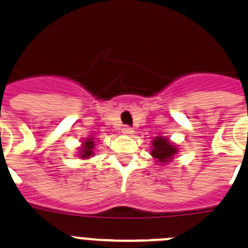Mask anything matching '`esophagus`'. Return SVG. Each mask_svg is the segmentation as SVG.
Returning a JSON list of instances; mask_svg holds the SVG:
<instances>
[{"instance_id":"1","label":"esophagus","mask_w":248,"mask_h":248,"mask_svg":"<svg viewBox=\"0 0 248 248\" xmlns=\"http://www.w3.org/2000/svg\"><path fill=\"white\" fill-rule=\"evenodd\" d=\"M122 133H124V135H127V136H130V135L133 133V128L130 126H124V128H122Z\"/></svg>"}]
</instances>
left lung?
I'll return each instance as SVG.
<instances>
[{
	"mask_svg": "<svg viewBox=\"0 0 248 248\" xmlns=\"http://www.w3.org/2000/svg\"><path fill=\"white\" fill-rule=\"evenodd\" d=\"M178 151L175 145H172L171 142L165 137H156L152 141V150L151 155L156 158L158 162L166 163L173 158Z\"/></svg>",
	"mask_w": 248,
	"mask_h": 248,
	"instance_id": "1",
	"label": "left lung"
}]
</instances>
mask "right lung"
<instances>
[{
	"instance_id": "obj_1",
	"label": "right lung",
	"mask_w": 248,
	"mask_h": 248,
	"mask_svg": "<svg viewBox=\"0 0 248 248\" xmlns=\"http://www.w3.org/2000/svg\"><path fill=\"white\" fill-rule=\"evenodd\" d=\"M93 147H94V142L92 141V139H87L82 143V147H81V151H79V156L82 158H88V157L93 156Z\"/></svg>"
}]
</instances>
